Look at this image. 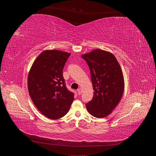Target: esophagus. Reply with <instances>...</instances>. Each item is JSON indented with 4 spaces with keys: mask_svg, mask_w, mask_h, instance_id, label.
Instances as JSON below:
<instances>
[{
    "mask_svg": "<svg viewBox=\"0 0 156 156\" xmlns=\"http://www.w3.org/2000/svg\"><path fill=\"white\" fill-rule=\"evenodd\" d=\"M77 93L79 95H80V94H81L82 93V89L81 88H78L77 89Z\"/></svg>",
    "mask_w": 156,
    "mask_h": 156,
    "instance_id": "34e87169",
    "label": "esophagus"
}]
</instances>
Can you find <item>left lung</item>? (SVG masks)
I'll return each mask as SVG.
<instances>
[{"instance_id":"8db88e82","label":"left lung","mask_w":156,"mask_h":156,"mask_svg":"<svg viewBox=\"0 0 156 156\" xmlns=\"http://www.w3.org/2000/svg\"><path fill=\"white\" fill-rule=\"evenodd\" d=\"M81 57L90 68L94 89L92 100L86 103L94 117L104 118L120 102L124 90V79L115 56L108 51L95 49Z\"/></svg>"}]
</instances>
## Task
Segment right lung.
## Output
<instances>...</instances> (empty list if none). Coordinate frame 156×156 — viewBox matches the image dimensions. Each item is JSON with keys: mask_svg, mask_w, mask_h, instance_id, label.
Here are the masks:
<instances>
[{"mask_svg": "<svg viewBox=\"0 0 156 156\" xmlns=\"http://www.w3.org/2000/svg\"><path fill=\"white\" fill-rule=\"evenodd\" d=\"M70 53L46 50L34 60L28 76L29 95L42 114L50 119L67 114L74 94L67 89L62 70Z\"/></svg>", "mask_w": 156, "mask_h": 156, "instance_id": "1", "label": "right lung"}]
</instances>
